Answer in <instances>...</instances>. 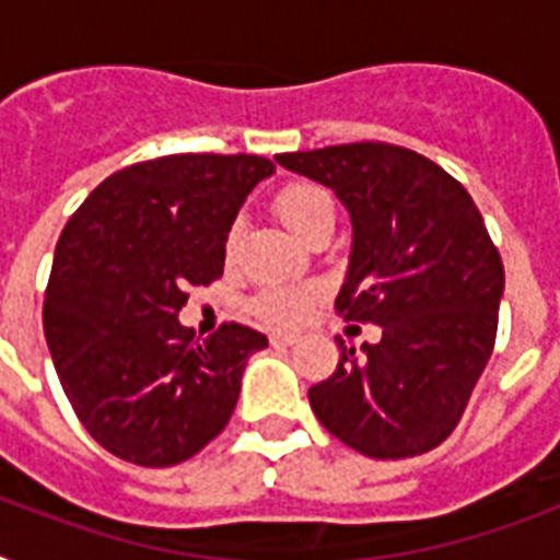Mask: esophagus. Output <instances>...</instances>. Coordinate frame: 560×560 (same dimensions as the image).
<instances>
[{
	"instance_id": "34e87169",
	"label": "esophagus",
	"mask_w": 560,
	"mask_h": 560,
	"mask_svg": "<svg viewBox=\"0 0 560 560\" xmlns=\"http://www.w3.org/2000/svg\"><path fill=\"white\" fill-rule=\"evenodd\" d=\"M270 342L276 349H290V346L296 342V334H272Z\"/></svg>"
}]
</instances>
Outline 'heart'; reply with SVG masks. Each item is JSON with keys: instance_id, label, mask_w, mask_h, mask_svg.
<instances>
[{"instance_id": "heart-1", "label": "heart", "mask_w": 560, "mask_h": 560, "mask_svg": "<svg viewBox=\"0 0 560 560\" xmlns=\"http://www.w3.org/2000/svg\"><path fill=\"white\" fill-rule=\"evenodd\" d=\"M272 211L293 235L305 237L319 220H334V197L328 188L316 183H288L276 197H272ZM237 241V229H232L226 237V253L232 255ZM311 290L307 288H267L253 299L255 316H261L270 325H296L305 316L311 305Z\"/></svg>"}]
</instances>
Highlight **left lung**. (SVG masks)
<instances>
[{"label": "left lung", "instance_id": "obj_1", "mask_svg": "<svg viewBox=\"0 0 560 560\" xmlns=\"http://www.w3.org/2000/svg\"><path fill=\"white\" fill-rule=\"evenodd\" d=\"M281 168L331 188L351 220L342 319L381 325L307 392L319 424L372 459L439 447L459 424L497 337L500 253L470 194L395 144L279 153Z\"/></svg>", "mask_w": 560, "mask_h": 560}]
</instances>
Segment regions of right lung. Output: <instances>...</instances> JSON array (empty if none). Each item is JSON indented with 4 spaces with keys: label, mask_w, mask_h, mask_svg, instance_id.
<instances>
[{
    "label": "right lung",
    "mask_w": 560,
    "mask_h": 560,
    "mask_svg": "<svg viewBox=\"0 0 560 560\" xmlns=\"http://www.w3.org/2000/svg\"><path fill=\"white\" fill-rule=\"evenodd\" d=\"M272 174L249 153L160 156L104 179L66 223L43 328L66 398L118 459L179 465L229 424L267 337L226 323L197 342L179 311L223 276L237 211Z\"/></svg>",
    "instance_id": "obj_1"
}]
</instances>
